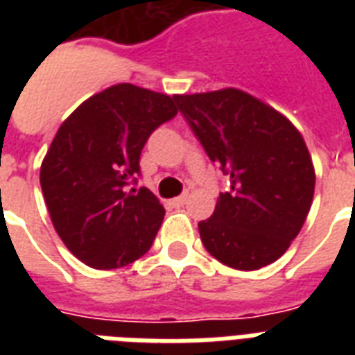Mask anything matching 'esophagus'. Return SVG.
<instances>
[{"label":"esophagus","mask_w":355,"mask_h":355,"mask_svg":"<svg viewBox=\"0 0 355 355\" xmlns=\"http://www.w3.org/2000/svg\"><path fill=\"white\" fill-rule=\"evenodd\" d=\"M186 200H188V195H180V197H175V199L169 200V205H171L173 208H182V206L186 205Z\"/></svg>","instance_id":"esophagus-1"}]
</instances>
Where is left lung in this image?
I'll list each match as a JSON object with an SVG mask.
<instances>
[{
	"mask_svg": "<svg viewBox=\"0 0 355 355\" xmlns=\"http://www.w3.org/2000/svg\"><path fill=\"white\" fill-rule=\"evenodd\" d=\"M178 110L210 160L227 175L202 245L221 263L256 270L298 236L313 200L315 171L291 121L241 90L178 96Z\"/></svg>",
	"mask_w": 355,
	"mask_h": 355,
	"instance_id": "8db88e82",
	"label": "left lung"
}]
</instances>
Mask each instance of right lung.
Returning <instances> with one entry per match:
<instances>
[{"label":"right lung","mask_w":355,"mask_h":355,"mask_svg":"<svg viewBox=\"0 0 355 355\" xmlns=\"http://www.w3.org/2000/svg\"><path fill=\"white\" fill-rule=\"evenodd\" d=\"M177 96L116 85L60 125L42 162L53 227L69 252L94 269H118L155 241L164 206L138 182L139 156L156 128L177 116Z\"/></svg>","instance_id":"right-lung-1"}]
</instances>
